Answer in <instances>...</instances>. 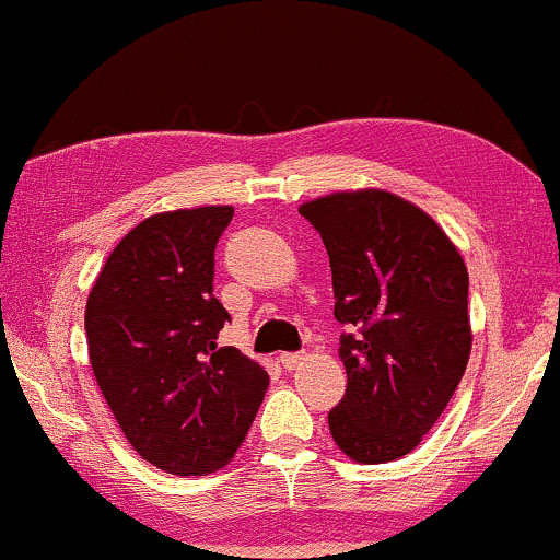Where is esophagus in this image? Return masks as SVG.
I'll return each mask as SVG.
<instances>
[{
    "mask_svg": "<svg viewBox=\"0 0 560 560\" xmlns=\"http://www.w3.org/2000/svg\"><path fill=\"white\" fill-rule=\"evenodd\" d=\"M280 363L285 371H296L306 363V354L304 352H285V354H280Z\"/></svg>",
    "mask_w": 560,
    "mask_h": 560,
    "instance_id": "esophagus-1",
    "label": "esophagus"
}]
</instances>
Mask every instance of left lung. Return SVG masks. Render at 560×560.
Returning <instances> with one entry per match:
<instances>
[{
	"mask_svg": "<svg viewBox=\"0 0 560 560\" xmlns=\"http://www.w3.org/2000/svg\"><path fill=\"white\" fill-rule=\"evenodd\" d=\"M320 232L334 315L352 326L330 408L336 446L363 465L411 454L446 411L472 350L467 267L430 213L384 189L330 191L299 208Z\"/></svg>",
	"mask_w": 560,
	"mask_h": 560,
	"instance_id": "left-lung-1",
	"label": "left lung"
}]
</instances>
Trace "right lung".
<instances>
[{
	"label": "right lung",
	"instance_id": "add662e5",
	"mask_svg": "<svg viewBox=\"0 0 560 560\" xmlns=\"http://www.w3.org/2000/svg\"><path fill=\"white\" fill-rule=\"evenodd\" d=\"M232 215V206L149 215L88 296L95 382L138 456L173 475L230 465L269 387L264 365L215 341L230 312L213 296V250Z\"/></svg>",
	"mask_w": 560,
	"mask_h": 560
}]
</instances>
